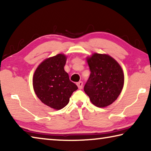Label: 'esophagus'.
Here are the masks:
<instances>
[{
	"label": "esophagus",
	"mask_w": 151,
	"mask_h": 151,
	"mask_svg": "<svg viewBox=\"0 0 151 151\" xmlns=\"http://www.w3.org/2000/svg\"><path fill=\"white\" fill-rule=\"evenodd\" d=\"M76 85H77L78 88H79V89H81V88H83V83L82 82V81H79V82H78V83H77V84H76Z\"/></svg>",
	"instance_id": "34e87169"
}]
</instances>
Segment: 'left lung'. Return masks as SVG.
I'll use <instances>...</instances> for the list:
<instances>
[{"label":"left lung","mask_w":151,"mask_h":151,"mask_svg":"<svg viewBox=\"0 0 151 151\" xmlns=\"http://www.w3.org/2000/svg\"><path fill=\"white\" fill-rule=\"evenodd\" d=\"M91 74L84 91L93 105L104 107L117 99L124 87L123 70L116 60L107 54H93L87 58Z\"/></svg>","instance_id":"left-lung-1"}]
</instances>
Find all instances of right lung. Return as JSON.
Masks as SVG:
<instances>
[{"mask_svg":"<svg viewBox=\"0 0 151 151\" xmlns=\"http://www.w3.org/2000/svg\"><path fill=\"white\" fill-rule=\"evenodd\" d=\"M66 61V56L62 54L50 57L38 66L33 75V86L37 97L54 109L65 107L78 88L64 70Z\"/></svg>","mask_w":151,"mask_h":151,"instance_id":"obj_1","label":"right lung"}]
</instances>
